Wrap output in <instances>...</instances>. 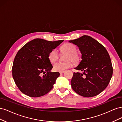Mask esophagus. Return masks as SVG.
<instances>
[{"label":"esophagus","mask_w":122,"mask_h":122,"mask_svg":"<svg viewBox=\"0 0 122 122\" xmlns=\"http://www.w3.org/2000/svg\"><path fill=\"white\" fill-rule=\"evenodd\" d=\"M65 72V71H61V72H60V73L61 74H62V73H64Z\"/></svg>","instance_id":"esophagus-1"}]
</instances>
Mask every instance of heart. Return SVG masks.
Instances as JSON below:
<instances>
[{"label":"heart","instance_id":"b5f03b06","mask_svg":"<svg viewBox=\"0 0 122 122\" xmlns=\"http://www.w3.org/2000/svg\"><path fill=\"white\" fill-rule=\"evenodd\" d=\"M62 50L64 52L67 53L68 55L65 58V62L58 61L55 62L53 65V69L55 72H61L65 70L72 67L73 63L71 61L74 62L78 61L79 57L76 54V47L71 43H67L65 44L61 47ZM58 58V53L56 49H54L50 52L48 58L51 62H54L56 61Z\"/></svg>","mask_w":122,"mask_h":122}]
</instances>
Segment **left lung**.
<instances>
[{"label": "left lung", "mask_w": 122, "mask_h": 122, "mask_svg": "<svg viewBox=\"0 0 122 122\" xmlns=\"http://www.w3.org/2000/svg\"><path fill=\"white\" fill-rule=\"evenodd\" d=\"M78 47L81 60L74 69L82 73H74L71 86L76 93L84 97L97 96L107 86L113 69L105 48L90 36L84 35L71 41Z\"/></svg>", "instance_id": "1"}]
</instances>
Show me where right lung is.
<instances>
[{
    "instance_id": "add662e5",
    "label": "right lung",
    "mask_w": 122,
    "mask_h": 122,
    "mask_svg": "<svg viewBox=\"0 0 122 122\" xmlns=\"http://www.w3.org/2000/svg\"><path fill=\"white\" fill-rule=\"evenodd\" d=\"M63 41L35 39L18 51L13 62L12 74L21 92L35 98L45 95L52 90L60 74L50 71L53 67L48 56Z\"/></svg>"
}]
</instances>
